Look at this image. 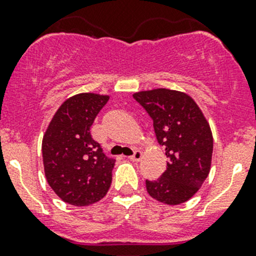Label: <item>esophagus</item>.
Returning <instances> with one entry per match:
<instances>
[{
  "instance_id": "esophagus-1",
  "label": "esophagus",
  "mask_w": 256,
  "mask_h": 256,
  "mask_svg": "<svg viewBox=\"0 0 256 256\" xmlns=\"http://www.w3.org/2000/svg\"><path fill=\"white\" fill-rule=\"evenodd\" d=\"M141 157H142V152L140 151V150H135L134 151V154H131L128 158H130V161H134V162H138L141 160Z\"/></svg>"
}]
</instances>
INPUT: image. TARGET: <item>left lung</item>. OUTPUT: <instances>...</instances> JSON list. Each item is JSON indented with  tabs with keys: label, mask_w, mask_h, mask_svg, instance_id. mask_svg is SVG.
I'll use <instances>...</instances> for the list:
<instances>
[{
	"label": "left lung",
	"mask_w": 256,
	"mask_h": 256,
	"mask_svg": "<svg viewBox=\"0 0 256 256\" xmlns=\"http://www.w3.org/2000/svg\"><path fill=\"white\" fill-rule=\"evenodd\" d=\"M154 121L157 141L166 148L167 170L154 180H146L147 192L166 204L184 203L196 194L210 170L213 138L194 100L170 89L134 94Z\"/></svg>",
	"instance_id": "1"
}]
</instances>
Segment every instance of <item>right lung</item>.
I'll return each instance as SVG.
<instances>
[{
	"label": "right lung",
	"mask_w": 256,
	"mask_h": 256,
	"mask_svg": "<svg viewBox=\"0 0 256 256\" xmlns=\"http://www.w3.org/2000/svg\"><path fill=\"white\" fill-rule=\"evenodd\" d=\"M109 96L84 92L62 104L43 136L46 177L59 198L72 206L102 200L112 184L115 160L92 138L90 128Z\"/></svg>",
	"instance_id": "add662e5"
}]
</instances>
